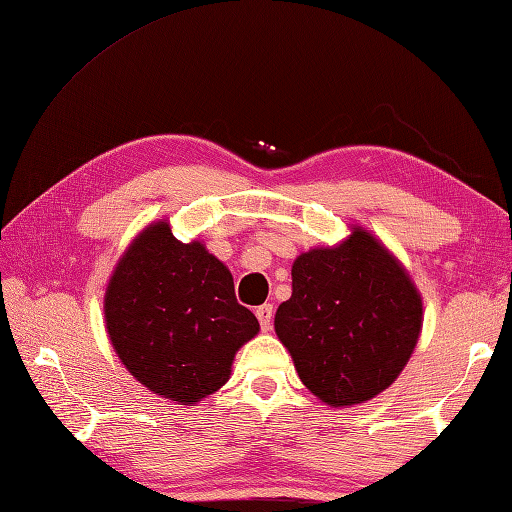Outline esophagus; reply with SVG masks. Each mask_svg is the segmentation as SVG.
<instances>
[{
    "label": "esophagus",
    "instance_id": "34e87169",
    "mask_svg": "<svg viewBox=\"0 0 512 512\" xmlns=\"http://www.w3.org/2000/svg\"><path fill=\"white\" fill-rule=\"evenodd\" d=\"M256 316H258V322H260V329L263 331H271V327H274V305H260L256 309Z\"/></svg>",
    "mask_w": 512,
    "mask_h": 512
}]
</instances>
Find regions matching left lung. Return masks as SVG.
<instances>
[{
	"instance_id": "8db88e82",
	"label": "left lung",
	"mask_w": 512,
	"mask_h": 512,
	"mask_svg": "<svg viewBox=\"0 0 512 512\" xmlns=\"http://www.w3.org/2000/svg\"><path fill=\"white\" fill-rule=\"evenodd\" d=\"M276 336L305 387L329 406L362 404L389 389L422 329V298L387 247L367 229L336 247L300 254Z\"/></svg>"
}]
</instances>
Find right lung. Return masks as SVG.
Wrapping results in <instances>:
<instances>
[{
  "mask_svg": "<svg viewBox=\"0 0 512 512\" xmlns=\"http://www.w3.org/2000/svg\"><path fill=\"white\" fill-rule=\"evenodd\" d=\"M103 311L125 369L187 406L223 387L236 351L260 329L238 305L229 269L203 243L176 241L168 221L145 227L125 249Z\"/></svg>",
  "mask_w": 512,
  "mask_h": 512,
  "instance_id": "1",
  "label": "right lung"
}]
</instances>
